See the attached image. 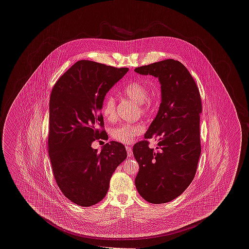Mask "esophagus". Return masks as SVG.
Returning a JSON list of instances; mask_svg holds the SVG:
<instances>
[{"label": "esophagus", "instance_id": "1", "mask_svg": "<svg viewBox=\"0 0 249 249\" xmlns=\"http://www.w3.org/2000/svg\"><path fill=\"white\" fill-rule=\"evenodd\" d=\"M126 150H127L128 157H129V158L132 157V150H131V147H130V145H126Z\"/></svg>", "mask_w": 249, "mask_h": 249}]
</instances>
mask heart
<instances>
[{
	"instance_id": "heart-1",
	"label": "heart",
	"mask_w": 249,
	"mask_h": 249,
	"mask_svg": "<svg viewBox=\"0 0 249 249\" xmlns=\"http://www.w3.org/2000/svg\"><path fill=\"white\" fill-rule=\"evenodd\" d=\"M123 94L135 104L139 105L143 114L147 113L150 108L148 98V89L142 83L133 82L126 86L123 89ZM103 116L112 120L116 116V101L112 95H107L102 106ZM143 131V127L140 124H120L111 130V136L116 141L122 143H130L134 137L140 135Z\"/></svg>"
}]
</instances>
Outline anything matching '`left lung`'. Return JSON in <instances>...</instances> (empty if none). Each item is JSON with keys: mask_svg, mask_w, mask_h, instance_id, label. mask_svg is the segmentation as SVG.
Here are the masks:
<instances>
[{"mask_svg": "<svg viewBox=\"0 0 249 249\" xmlns=\"http://www.w3.org/2000/svg\"><path fill=\"white\" fill-rule=\"evenodd\" d=\"M134 71L159 79L161 103L144 134L157 138L155 151L143 140L133 145L139 163L135 186L150 203H165L181 195L195 177L201 155L199 89L188 69L178 60L164 59Z\"/></svg>", "mask_w": 249, "mask_h": 249, "instance_id": "1", "label": "left lung"}]
</instances>
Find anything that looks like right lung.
<instances>
[{"label": "right lung", "instance_id": "add662e5", "mask_svg": "<svg viewBox=\"0 0 249 249\" xmlns=\"http://www.w3.org/2000/svg\"><path fill=\"white\" fill-rule=\"evenodd\" d=\"M129 71L90 60H79L63 73L49 100L48 154L53 175L64 196L89 207L102 201L117 167L127 158L119 142L91 147L105 130L101 114L110 89Z\"/></svg>", "mask_w": 249, "mask_h": 249}]
</instances>
